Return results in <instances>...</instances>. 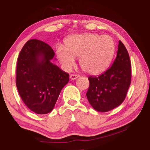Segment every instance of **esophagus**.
I'll list each match as a JSON object with an SVG mask.
<instances>
[{
  "label": "esophagus",
  "mask_w": 150,
  "mask_h": 150,
  "mask_svg": "<svg viewBox=\"0 0 150 150\" xmlns=\"http://www.w3.org/2000/svg\"><path fill=\"white\" fill-rule=\"evenodd\" d=\"M79 77V75H71L70 79L71 80H75V79H77Z\"/></svg>",
  "instance_id": "1"
}]
</instances>
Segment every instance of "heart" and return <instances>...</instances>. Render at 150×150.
<instances>
[{"instance_id": "obj_1", "label": "heart", "mask_w": 150, "mask_h": 150, "mask_svg": "<svg viewBox=\"0 0 150 150\" xmlns=\"http://www.w3.org/2000/svg\"><path fill=\"white\" fill-rule=\"evenodd\" d=\"M116 45L112 38L87 33L71 35L65 40V47L59 45L56 55L65 69L75 64L79 57V65L85 72L99 75L108 69L113 59Z\"/></svg>"}]
</instances>
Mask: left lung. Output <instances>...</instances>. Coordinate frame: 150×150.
<instances>
[{"label":"left lung","instance_id":"left-lung-1","mask_svg":"<svg viewBox=\"0 0 150 150\" xmlns=\"http://www.w3.org/2000/svg\"><path fill=\"white\" fill-rule=\"evenodd\" d=\"M86 93L92 107L108 112L123 103L131 83V62L126 47L119 41L117 55L110 68L97 76H89Z\"/></svg>","mask_w":150,"mask_h":150}]
</instances>
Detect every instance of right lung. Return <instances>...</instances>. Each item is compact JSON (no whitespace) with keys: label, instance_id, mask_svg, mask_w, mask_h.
Wrapping results in <instances>:
<instances>
[{"label":"right lung","instance_id":"right-lung-1","mask_svg":"<svg viewBox=\"0 0 150 150\" xmlns=\"http://www.w3.org/2000/svg\"><path fill=\"white\" fill-rule=\"evenodd\" d=\"M55 53L49 45L30 40L20 51L16 83L22 101L30 110L45 115L54 109L69 74L52 63Z\"/></svg>","mask_w":150,"mask_h":150}]
</instances>
